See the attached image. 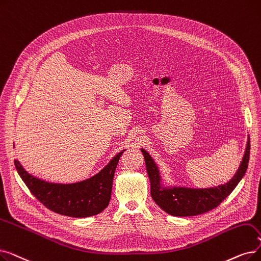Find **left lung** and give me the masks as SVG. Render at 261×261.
I'll return each instance as SVG.
<instances>
[{"label":"left lung","mask_w":261,"mask_h":261,"mask_svg":"<svg viewBox=\"0 0 261 261\" xmlns=\"http://www.w3.org/2000/svg\"><path fill=\"white\" fill-rule=\"evenodd\" d=\"M250 150L251 145L248 138L242 162L227 184L209 189H190L162 187L161 177L152 158L146 150L142 149L147 174L150 180L151 197L159 207L174 217H194L217 208L243 178L250 160Z\"/></svg>","instance_id":"1"}]
</instances>
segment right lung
Here are the masks:
<instances>
[{"label": "right lung", "mask_w": 261, "mask_h": 261, "mask_svg": "<svg viewBox=\"0 0 261 261\" xmlns=\"http://www.w3.org/2000/svg\"><path fill=\"white\" fill-rule=\"evenodd\" d=\"M117 153L110 163L92 178L81 182L51 184L30 175L18 160L15 166L31 193L51 211L72 218H87L103 211L110 202L113 178L119 158Z\"/></svg>", "instance_id": "add662e5"}]
</instances>
